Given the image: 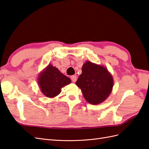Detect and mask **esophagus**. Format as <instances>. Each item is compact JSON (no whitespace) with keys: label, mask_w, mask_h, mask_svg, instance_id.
I'll list each match as a JSON object with an SVG mask.
<instances>
[{"label":"esophagus","mask_w":149,"mask_h":149,"mask_svg":"<svg viewBox=\"0 0 149 149\" xmlns=\"http://www.w3.org/2000/svg\"><path fill=\"white\" fill-rule=\"evenodd\" d=\"M71 79L72 81L74 83V82L76 81V79H77V77H76L75 75H73V76H71Z\"/></svg>","instance_id":"obj_1"}]
</instances>
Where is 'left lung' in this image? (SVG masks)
Masks as SVG:
<instances>
[{
	"label": "left lung",
	"instance_id": "left-lung-1",
	"mask_svg": "<svg viewBox=\"0 0 149 149\" xmlns=\"http://www.w3.org/2000/svg\"><path fill=\"white\" fill-rule=\"evenodd\" d=\"M76 84L81 89L84 99L91 104H97L109 96L113 78L106 68L87 61Z\"/></svg>",
	"mask_w": 149,
	"mask_h": 149
}]
</instances>
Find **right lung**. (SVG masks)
<instances>
[{
  "label": "right lung",
  "instance_id": "add662e5",
  "mask_svg": "<svg viewBox=\"0 0 149 149\" xmlns=\"http://www.w3.org/2000/svg\"><path fill=\"white\" fill-rule=\"evenodd\" d=\"M38 81L42 93L48 97H55L60 94L63 87L71 83L68 77L51 65L40 74Z\"/></svg>",
  "mask_w": 149,
  "mask_h": 149
}]
</instances>
